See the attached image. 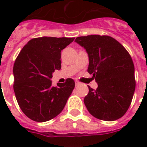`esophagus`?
<instances>
[{"instance_id":"1","label":"esophagus","mask_w":147,"mask_h":147,"mask_svg":"<svg viewBox=\"0 0 147 147\" xmlns=\"http://www.w3.org/2000/svg\"><path fill=\"white\" fill-rule=\"evenodd\" d=\"M80 85V82H76V86H78V85Z\"/></svg>"}]
</instances>
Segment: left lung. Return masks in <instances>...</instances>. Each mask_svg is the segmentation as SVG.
Segmentation results:
<instances>
[{
	"mask_svg": "<svg viewBox=\"0 0 147 147\" xmlns=\"http://www.w3.org/2000/svg\"><path fill=\"white\" fill-rule=\"evenodd\" d=\"M75 42L88 55V73L98 83L94 90L88 86L84 103L92 116L113 121L124 115L135 91L134 65L130 54L114 38L90 35L77 37Z\"/></svg>",
	"mask_w": 147,
	"mask_h": 147,
	"instance_id": "left-lung-1",
	"label": "left lung"
}]
</instances>
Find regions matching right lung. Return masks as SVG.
<instances>
[{"mask_svg":"<svg viewBox=\"0 0 147 147\" xmlns=\"http://www.w3.org/2000/svg\"><path fill=\"white\" fill-rule=\"evenodd\" d=\"M75 38L42 37L30 40L20 51L13 65L15 95L20 109L29 118L45 122L63 110L75 88L68 78L52 86L53 73L61 69V51Z\"/></svg>","mask_w":147,"mask_h":147,"instance_id":"obj_1","label":"right lung"}]
</instances>
